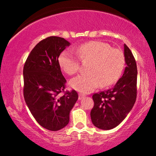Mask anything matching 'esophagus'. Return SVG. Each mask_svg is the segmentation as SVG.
<instances>
[{
  "label": "esophagus",
  "instance_id": "obj_1",
  "mask_svg": "<svg viewBox=\"0 0 156 156\" xmlns=\"http://www.w3.org/2000/svg\"><path fill=\"white\" fill-rule=\"evenodd\" d=\"M78 99L79 100H80V99H82L83 97H85V94H82V93H79L78 94Z\"/></svg>",
  "mask_w": 156,
  "mask_h": 156
}]
</instances>
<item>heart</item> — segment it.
<instances>
[{
    "label": "heart",
    "instance_id": "obj_1",
    "mask_svg": "<svg viewBox=\"0 0 156 156\" xmlns=\"http://www.w3.org/2000/svg\"><path fill=\"white\" fill-rule=\"evenodd\" d=\"M83 62H88L87 73L72 78L70 85L79 92L88 93L97 86L106 87L114 83L125 66V56L119 49L101 41H90L74 49ZM59 67L68 75H73L79 69L78 59L72 53L65 50L58 57Z\"/></svg>",
    "mask_w": 156,
    "mask_h": 156
}]
</instances>
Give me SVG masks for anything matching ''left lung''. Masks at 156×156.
Masks as SVG:
<instances>
[{"label": "left lung", "instance_id": "obj_1", "mask_svg": "<svg viewBox=\"0 0 156 156\" xmlns=\"http://www.w3.org/2000/svg\"><path fill=\"white\" fill-rule=\"evenodd\" d=\"M126 64L124 73L112 88L94 94V107L90 112L93 125L101 129H111L130 112L136 99L137 68L129 48L124 44Z\"/></svg>", "mask_w": 156, "mask_h": 156}]
</instances>
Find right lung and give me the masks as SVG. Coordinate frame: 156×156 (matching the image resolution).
I'll use <instances>...</instances> for the list:
<instances>
[{
	"label": "right lung",
	"mask_w": 156,
	"mask_h": 156,
	"mask_svg": "<svg viewBox=\"0 0 156 156\" xmlns=\"http://www.w3.org/2000/svg\"><path fill=\"white\" fill-rule=\"evenodd\" d=\"M70 45L57 36L44 39L31 50L23 69L24 97L28 108L38 124L51 131L68 125L70 111L78 98L75 90L60 95L66 80L58 57Z\"/></svg>",
	"instance_id": "1"
}]
</instances>
